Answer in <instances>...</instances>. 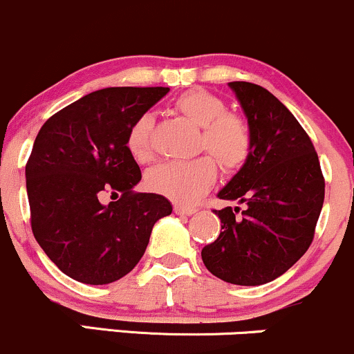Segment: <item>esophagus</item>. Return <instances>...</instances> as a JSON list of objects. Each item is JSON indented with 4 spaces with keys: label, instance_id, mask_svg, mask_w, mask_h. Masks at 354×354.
<instances>
[{
    "label": "esophagus",
    "instance_id": "1",
    "mask_svg": "<svg viewBox=\"0 0 354 354\" xmlns=\"http://www.w3.org/2000/svg\"><path fill=\"white\" fill-rule=\"evenodd\" d=\"M174 212L177 214V216H192V214H196L197 212V209H194V207H185V205H176V207H174Z\"/></svg>",
    "mask_w": 354,
    "mask_h": 354
}]
</instances>
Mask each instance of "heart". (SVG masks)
<instances>
[{"mask_svg": "<svg viewBox=\"0 0 354 354\" xmlns=\"http://www.w3.org/2000/svg\"><path fill=\"white\" fill-rule=\"evenodd\" d=\"M187 120L202 127L198 149L212 153L225 170H236L244 164L251 150V132L236 113L225 112V103L214 93L194 88L182 93L174 103ZM153 117L144 113L133 122L127 135V149L137 162L152 158ZM214 158L202 156L187 162H167L147 174L150 190L178 204H194L212 187L217 177Z\"/></svg>", "mask_w": 354, "mask_h": 354, "instance_id": "obj_1", "label": "heart"}]
</instances>
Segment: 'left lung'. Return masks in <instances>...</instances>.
Wrapping results in <instances>:
<instances>
[{
  "label": "left lung",
  "mask_w": 354,
  "mask_h": 354,
  "mask_svg": "<svg viewBox=\"0 0 354 354\" xmlns=\"http://www.w3.org/2000/svg\"><path fill=\"white\" fill-rule=\"evenodd\" d=\"M251 132L239 172L217 192L245 204L214 210L221 234L202 249L205 268L237 286H261L283 276L315 237L324 202V178L311 138L295 115L263 86L230 82Z\"/></svg>",
  "instance_id": "obj_1"
}]
</instances>
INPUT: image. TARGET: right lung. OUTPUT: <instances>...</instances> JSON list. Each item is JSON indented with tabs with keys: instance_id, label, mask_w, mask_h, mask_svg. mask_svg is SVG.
<instances>
[{
	"instance_id": "obj_1",
	"label": "right lung",
	"mask_w": 354,
	"mask_h": 354,
	"mask_svg": "<svg viewBox=\"0 0 354 354\" xmlns=\"http://www.w3.org/2000/svg\"><path fill=\"white\" fill-rule=\"evenodd\" d=\"M165 86L91 91L50 117L26 164L31 229L63 274L83 284H110L144 256L153 225L172 214L158 194H135L142 174L127 149L140 115ZM112 193L118 201L103 205Z\"/></svg>"
}]
</instances>
